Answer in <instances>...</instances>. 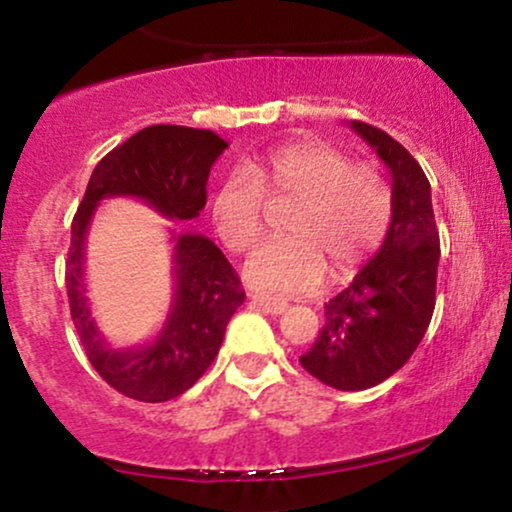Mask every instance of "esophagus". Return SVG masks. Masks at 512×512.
I'll return each mask as SVG.
<instances>
[{"label": "esophagus", "mask_w": 512, "mask_h": 512, "mask_svg": "<svg viewBox=\"0 0 512 512\" xmlns=\"http://www.w3.org/2000/svg\"><path fill=\"white\" fill-rule=\"evenodd\" d=\"M250 301L257 305V308L267 310V313L272 315H281L286 308H289V303L286 301H279V298H267V296H250Z\"/></svg>", "instance_id": "1"}]
</instances>
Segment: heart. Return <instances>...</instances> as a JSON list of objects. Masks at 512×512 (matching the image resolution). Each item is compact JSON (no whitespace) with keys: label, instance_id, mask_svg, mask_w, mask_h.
Listing matches in <instances>:
<instances>
[{"label":"heart","instance_id":"heart-1","mask_svg":"<svg viewBox=\"0 0 512 512\" xmlns=\"http://www.w3.org/2000/svg\"><path fill=\"white\" fill-rule=\"evenodd\" d=\"M262 199L293 202L284 216V240L264 243L245 262L243 276L267 296L320 289L327 264L346 276L383 243L392 219V187L383 170L351 163L325 142L276 146L228 175L211 197V223L231 252L260 238Z\"/></svg>","mask_w":512,"mask_h":512}]
</instances>
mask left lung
Here are the masks:
<instances>
[{"instance_id": "1", "label": "left lung", "mask_w": 512, "mask_h": 512, "mask_svg": "<svg viewBox=\"0 0 512 512\" xmlns=\"http://www.w3.org/2000/svg\"><path fill=\"white\" fill-rule=\"evenodd\" d=\"M392 175V221L378 255L325 303V325L301 366L334 390L380 385L409 361L436 308L440 240L431 185L416 158L383 129L351 122Z\"/></svg>"}]
</instances>
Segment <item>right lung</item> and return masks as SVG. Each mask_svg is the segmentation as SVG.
<instances>
[{"label": "right lung", "mask_w": 512, "mask_h": 512, "mask_svg": "<svg viewBox=\"0 0 512 512\" xmlns=\"http://www.w3.org/2000/svg\"><path fill=\"white\" fill-rule=\"evenodd\" d=\"M228 149L211 129L151 125L101 158L72 221L67 296L88 361L98 375L139 402H168L190 390L219 354L226 325L245 291L231 262L207 236L173 233L175 293L154 342L113 349L98 332L84 284L86 233L105 197H137L173 221L197 219L207 204L214 161Z\"/></svg>", "instance_id": "obj_1"}]
</instances>
